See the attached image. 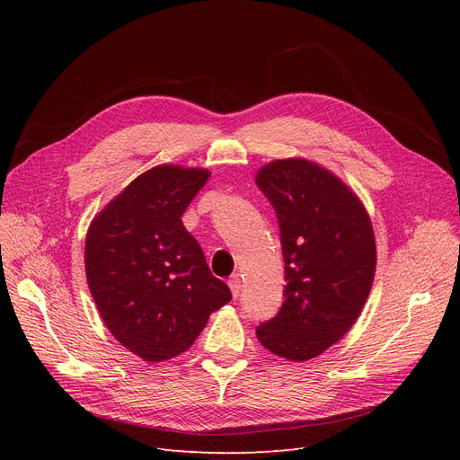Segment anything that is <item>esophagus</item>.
I'll use <instances>...</instances> for the list:
<instances>
[{
  "mask_svg": "<svg viewBox=\"0 0 460 460\" xmlns=\"http://www.w3.org/2000/svg\"><path fill=\"white\" fill-rule=\"evenodd\" d=\"M227 283H229V287H231L233 296L238 298V296H240V291H243V281H240V276H238V274H233Z\"/></svg>",
  "mask_w": 460,
  "mask_h": 460,
  "instance_id": "1",
  "label": "esophagus"
}]
</instances>
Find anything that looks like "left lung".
I'll use <instances>...</instances> for the list:
<instances>
[{
  "label": "left lung",
  "mask_w": 460,
  "mask_h": 460,
  "mask_svg": "<svg viewBox=\"0 0 460 460\" xmlns=\"http://www.w3.org/2000/svg\"><path fill=\"white\" fill-rule=\"evenodd\" d=\"M255 182L276 210L287 281L278 315L255 333L270 352L305 361L341 340L369 296L371 220L340 179L304 158L264 165Z\"/></svg>",
  "instance_id": "8db88e82"
}]
</instances>
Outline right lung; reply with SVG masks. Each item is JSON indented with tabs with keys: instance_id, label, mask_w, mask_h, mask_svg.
<instances>
[{
	"instance_id": "right-lung-1",
	"label": "right lung",
	"mask_w": 460,
	"mask_h": 460,
	"mask_svg": "<svg viewBox=\"0 0 460 460\" xmlns=\"http://www.w3.org/2000/svg\"><path fill=\"white\" fill-rule=\"evenodd\" d=\"M210 173L158 165L94 217L85 238L89 291L115 340L145 361L188 350L233 296L212 276L181 216Z\"/></svg>"
}]
</instances>
